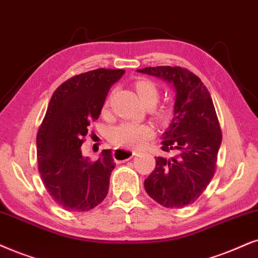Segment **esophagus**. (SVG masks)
Instances as JSON below:
<instances>
[{
  "mask_svg": "<svg viewBox=\"0 0 258 258\" xmlns=\"http://www.w3.org/2000/svg\"><path fill=\"white\" fill-rule=\"evenodd\" d=\"M137 155V151L135 150H126V149H114L113 151V157L115 159V162H122V161H128L130 158H132L133 156Z\"/></svg>",
  "mask_w": 258,
  "mask_h": 258,
  "instance_id": "34e87169",
  "label": "esophagus"
}]
</instances>
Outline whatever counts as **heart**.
<instances>
[{
	"mask_svg": "<svg viewBox=\"0 0 258 258\" xmlns=\"http://www.w3.org/2000/svg\"><path fill=\"white\" fill-rule=\"evenodd\" d=\"M136 89L140 101L146 107H152L157 103L159 90L157 86L150 80H139L136 83ZM108 101L105 103V110L108 108ZM155 115L159 120H165L169 115V110L165 107L155 110ZM155 137V128L150 123L122 122L115 126L109 133V140L116 146L122 148H142L149 140Z\"/></svg>",
	"mask_w": 258,
	"mask_h": 258,
	"instance_id": "1",
	"label": "heart"
}]
</instances>
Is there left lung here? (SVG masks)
Segmentation results:
<instances>
[{
	"label": "left lung",
	"instance_id": "1",
	"mask_svg": "<svg viewBox=\"0 0 258 258\" xmlns=\"http://www.w3.org/2000/svg\"><path fill=\"white\" fill-rule=\"evenodd\" d=\"M175 88L174 118L163 133L162 150L170 158L157 157L144 182L146 193L167 208L191 205L204 193L216 172L221 131L210 91L197 75L181 67L138 69Z\"/></svg>",
	"mask_w": 258,
	"mask_h": 258
}]
</instances>
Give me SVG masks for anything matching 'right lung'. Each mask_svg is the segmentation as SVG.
<instances>
[{"label": "right lung", "mask_w": 258, "mask_h": 258, "mask_svg": "<svg viewBox=\"0 0 258 258\" xmlns=\"http://www.w3.org/2000/svg\"><path fill=\"white\" fill-rule=\"evenodd\" d=\"M123 74L121 69L88 71L65 81L51 97L37 135L38 169L48 194L64 210L90 211L108 193L115 168L112 151L103 150L91 162L81 146L110 87Z\"/></svg>", "instance_id": "obj_1"}]
</instances>
